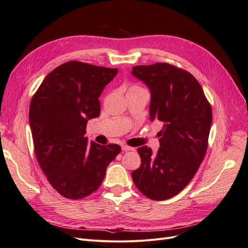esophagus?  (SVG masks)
Masks as SVG:
<instances>
[{
  "instance_id": "1",
  "label": "esophagus",
  "mask_w": 248,
  "mask_h": 248,
  "mask_svg": "<svg viewBox=\"0 0 248 248\" xmlns=\"http://www.w3.org/2000/svg\"><path fill=\"white\" fill-rule=\"evenodd\" d=\"M122 150H123L124 152H127V151H133L134 148L129 147V146H127V145H123V146H122Z\"/></svg>"
}]
</instances>
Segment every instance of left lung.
Masks as SVG:
<instances>
[{
	"label": "left lung",
	"instance_id": "left-lung-1",
	"mask_svg": "<svg viewBox=\"0 0 248 248\" xmlns=\"http://www.w3.org/2000/svg\"><path fill=\"white\" fill-rule=\"evenodd\" d=\"M131 73L151 91L150 120L163 123L157 153L138 149L141 162L132 180L147 198L168 200L185 188L204 160L212 108L197 78L177 66L140 65Z\"/></svg>",
	"mask_w": 248,
	"mask_h": 248
}]
</instances>
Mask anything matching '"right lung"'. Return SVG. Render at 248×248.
Instances as JSON below:
<instances>
[{
  "mask_svg": "<svg viewBox=\"0 0 248 248\" xmlns=\"http://www.w3.org/2000/svg\"><path fill=\"white\" fill-rule=\"evenodd\" d=\"M117 73V68L69 61L49 72L32 97L29 119L37 160L66 199L95 192L121 152L117 144L88 145L85 137L88 120L100 114V94Z\"/></svg>",
  "mask_w": 248,
  "mask_h": 248,
  "instance_id": "obj_1",
  "label": "right lung"
}]
</instances>
